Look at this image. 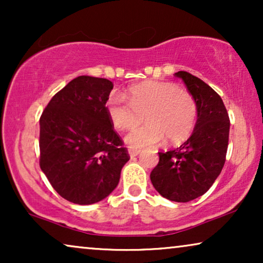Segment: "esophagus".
<instances>
[{
    "label": "esophagus",
    "instance_id": "34e87169",
    "mask_svg": "<svg viewBox=\"0 0 263 263\" xmlns=\"http://www.w3.org/2000/svg\"><path fill=\"white\" fill-rule=\"evenodd\" d=\"M138 154H140V149H135V148H129V156L132 158L136 157Z\"/></svg>",
    "mask_w": 263,
    "mask_h": 263
}]
</instances>
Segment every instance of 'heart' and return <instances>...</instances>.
<instances>
[{
	"label": "heart",
	"mask_w": 263,
	"mask_h": 263,
	"mask_svg": "<svg viewBox=\"0 0 263 263\" xmlns=\"http://www.w3.org/2000/svg\"><path fill=\"white\" fill-rule=\"evenodd\" d=\"M127 98L111 93L106 100V112L120 130L135 128L145 115L147 123L125 138L133 148L154 146L163 139L177 145L184 142L195 128L199 114L196 99L174 82L143 81L128 88Z\"/></svg>",
	"instance_id": "b5f03b06"
}]
</instances>
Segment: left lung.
Returning a JSON list of instances; mask_svg holds the SVG:
<instances>
[{"label":"left lung","instance_id":"obj_1","mask_svg":"<svg viewBox=\"0 0 263 263\" xmlns=\"http://www.w3.org/2000/svg\"><path fill=\"white\" fill-rule=\"evenodd\" d=\"M181 78L196 99L197 121L193 134L178 148L159 153L151 182L165 199L189 202L203 195L222 170L229 145L230 118L222 99L211 86L188 71Z\"/></svg>","mask_w":263,"mask_h":263}]
</instances>
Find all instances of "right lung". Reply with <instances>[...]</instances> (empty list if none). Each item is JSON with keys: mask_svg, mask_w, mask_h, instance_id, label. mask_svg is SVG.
Instances as JSON below:
<instances>
[{"mask_svg": "<svg viewBox=\"0 0 263 263\" xmlns=\"http://www.w3.org/2000/svg\"><path fill=\"white\" fill-rule=\"evenodd\" d=\"M112 88L107 79L78 77L52 97L39 120V165L52 188L73 203L105 199L130 159L106 112Z\"/></svg>", "mask_w": 263, "mask_h": 263, "instance_id": "obj_1", "label": "right lung"}]
</instances>
